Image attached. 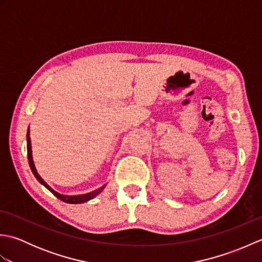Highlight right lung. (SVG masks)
Instances as JSON below:
<instances>
[{
  "instance_id": "add662e5",
  "label": "right lung",
  "mask_w": 262,
  "mask_h": 262,
  "mask_svg": "<svg viewBox=\"0 0 262 262\" xmlns=\"http://www.w3.org/2000/svg\"><path fill=\"white\" fill-rule=\"evenodd\" d=\"M27 151H28V162H29V166L32 171L33 176L36 177V179L41 183L43 187H46L49 191H51L55 197H57L58 199L62 200L64 203H68V204H82V203H86L89 200H91L92 198H94L96 196L101 192L104 187L107 185H103L102 187H100L98 189H96L94 191L91 192H88V193H83V194H75V196H69V194H63V193H59L56 190H54V189L48 185V183L42 179V178L38 174V172L36 170V166L35 163H33V160H32V151H31V141H30V130L29 128H28V132H27Z\"/></svg>"
}]
</instances>
